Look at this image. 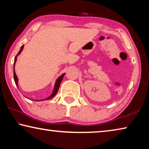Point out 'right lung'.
I'll use <instances>...</instances> for the list:
<instances>
[{
  "instance_id": "right-lung-1",
  "label": "right lung",
  "mask_w": 149,
  "mask_h": 149,
  "mask_svg": "<svg viewBox=\"0 0 149 149\" xmlns=\"http://www.w3.org/2000/svg\"><path fill=\"white\" fill-rule=\"evenodd\" d=\"M24 45H22V47H21V49H20V50H19V52H18V53H17V54L16 55V57H15V59H14V81H15V83H16V85H17V81H18V79H17V77L16 74V72H15L14 65H15V63H16V59H17V55L21 53V52L22 51V50H23V49H24ZM64 75H65V74H63L62 75H60V76L56 79V84H55V85H54L53 93H52V95H50V97H49L47 98V99H46V100L50 99H52V97H54L55 95H56V94L58 93V91L60 85V84H61V81H62V80L63 79V77H64ZM45 99H43V100H45Z\"/></svg>"
}]
</instances>
